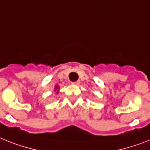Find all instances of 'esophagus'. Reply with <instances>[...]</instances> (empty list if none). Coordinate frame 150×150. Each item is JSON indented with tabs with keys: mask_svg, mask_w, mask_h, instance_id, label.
<instances>
[{
	"mask_svg": "<svg viewBox=\"0 0 150 150\" xmlns=\"http://www.w3.org/2000/svg\"><path fill=\"white\" fill-rule=\"evenodd\" d=\"M80 83V80H77V81H76V82L73 83V84H74V85H76V86H78Z\"/></svg>",
	"mask_w": 150,
	"mask_h": 150,
	"instance_id": "1",
	"label": "esophagus"
}]
</instances>
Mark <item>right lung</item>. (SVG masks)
<instances>
[{"mask_svg": "<svg viewBox=\"0 0 150 150\" xmlns=\"http://www.w3.org/2000/svg\"><path fill=\"white\" fill-rule=\"evenodd\" d=\"M57 89H58V86H56L55 88H54V91H56V90H57Z\"/></svg>", "mask_w": 150, "mask_h": 150, "instance_id": "1", "label": "right lung"}]
</instances>
